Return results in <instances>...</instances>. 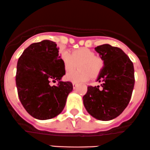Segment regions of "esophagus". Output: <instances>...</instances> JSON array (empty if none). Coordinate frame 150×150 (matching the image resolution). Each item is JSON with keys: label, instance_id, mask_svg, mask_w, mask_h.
I'll return each mask as SVG.
<instances>
[{"label": "esophagus", "instance_id": "1", "mask_svg": "<svg viewBox=\"0 0 150 150\" xmlns=\"http://www.w3.org/2000/svg\"><path fill=\"white\" fill-rule=\"evenodd\" d=\"M72 84H73V88H74V89L76 88V87H77V86H78V84H77L76 83H75V82L72 83Z\"/></svg>", "mask_w": 150, "mask_h": 150}]
</instances>
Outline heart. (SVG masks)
<instances>
[{"label":"heart","instance_id":"obj_1","mask_svg":"<svg viewBox=\"0 0 150 150\" xmlns=\"http://www.w3.org/2000/svg\"><path fill=\"white\" fill-rule=\"evenodd\" d=\"M60 57L66 72L74 70L78 65L79 69L76 71L69 72L65 76L66 80L73 82L86 81L90 77L97 78L104 66L101 57L96 56L94 52L85 47L73 50L71 54L67 52H63Z\"/></svg>","mask_w":150,"mask_h":150}]
</instances>
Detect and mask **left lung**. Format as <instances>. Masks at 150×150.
Instances as JSON below:
<instances>
[{"instance_id":"left-lung-1","label":"left lung","mask_w":150,"mask_h":150,"mask_svg":"<svg viewBox=\"0 0 150 150\" xmlns=\"http://www.w3.org/2000/svg\"><path fill=\"white\" fill-rule=\"evenodd\" d=\"M104 63L97 81L100 86L87 87L83 96L86 110L99 120L119 116L130 102L134 87V68L128 56L118 47L103 44L95 48Z\"/></svg>"}]
</instances>
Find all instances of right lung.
I'll return each instance as SVG.
<instances>
[{"instance_id": "1", "label": "right lung", "mask_w": 150, "mask_h": 150, "mask_svg": "<svg viewBox=\"0 0 150 150\" xmlns=\"http://www.w3.org/2000/svg\"><path fill=\"white\" fill-rule=\"evenodd\" d=\"M59 48L54 41L44 40L26 48L19 58L16 85L19 98L29 115L49 120L62 112L73 90L70 81H61L66 74ZM57 80L56 86L50 85Z\"/></svg>"}]
</instances>
